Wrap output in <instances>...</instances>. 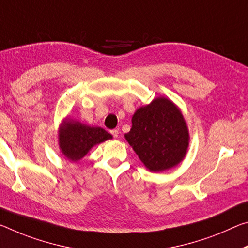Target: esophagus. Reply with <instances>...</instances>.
Segmentation results:
<instances>
[{
  "instance_id": "1",
  "label": "esophagus",
  "mask_w": 248,
  "mask_h": 248,
  "mask_svg": "<svg viewBox=\"0 0 248 248\" xmlns=\"http://www.w3.org/2000/svg\"><path fill=\"white\" fill-rule=\"evenodd\" d=\"M110 132H111L113 138H118V136H119V130H118V129H113V130H111Z\"/></svg>"
}]
</instances>
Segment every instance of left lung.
<instances>
[{"instance_id":"1","label":"left lung","mask_w":248,"mask_h":248,"mask_svg":"<svg viewBox=\"0 0 248 248\" xmlns=\"http://www.w3.org/2000/svg\"><path fill=\"white\" fill-rule=\"evenodd\" d=\"M124 137L152 172L175 167L184 158L188 145V132L182 113L164 97L137 110L130 131Z\"/></svg>"}]
</instances>
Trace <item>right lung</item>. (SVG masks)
<instances>
[{
	"label": "right lung",
	"instance_id": "right-lung-1",
	"mask_svg": "<svg viewBox=\"0 0 248 248\" xmlns=\"http://www.w3.org/2000/svg\"><path fill=\"white\" fill-rule=\"evenodd\" d=\"M111 138V135L103 128L89 127L76 121L66 120L60 131V147L68 160L78 161L93 145Z\"/></svg>",
	"mask_w": 248,
	"mask_h": 248
}]
</instances>
